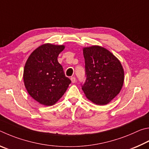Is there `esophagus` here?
<instances>
[{"label":"esophagus","mask_w":149,"mask_h":149,"mask_svg":"<svg viewBox=\"0 0 149 149\" xmlns=\"http://www.w3.org/2000/svg\"><path fill=\"white\" fill-rule=\"evenodd\" d=\"M70 80H71V82H72V83H75V82H76V78L75 77H71L70 78Z\"/></svg>","instance_id":"obj_1"}]
</instances>
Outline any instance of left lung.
Masks as SVG:
<instances>
[{
  "label": "left lung",
  "mask_w": 149,
  "mask_h": 149,
  "mask_svg": "<svg viewBox=\"0 0 149 149\" xmlns=\"http://www.w3.org/2000/svg\"><path fill=\"white\" fill-rule=\"evenodd\" d=\"M86 80L82 89L86 97L97 105L111 102L120 92L124 71L120 61L100 46L83 48Z\"/></svg>",
  "instance_id": "1"
}]
</instances>
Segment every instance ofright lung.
<instances>
[{
	"mask_svg": "<svg viewBox=\"0 0 149 149\" xmlns=\"http://www.w3.org/2000/svg\"><path fill=\"white\" fill-rule=\"evenodd\" d=\"M65 47L44 44L31 54L25 63L23 75L25 88L31 97L41 105L56 104L71 82L57 61Z\"/></svg>",
	"mask_w": 149,
	"mask_h": 149,
	"instance_id": "right-lung-1",
	"label": "right lung"
}]
</instances>
